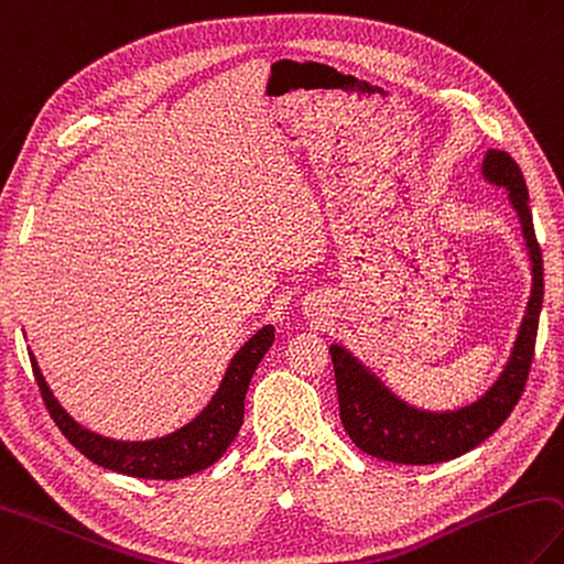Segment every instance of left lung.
Masks as SVG:
<instances>
[{
	"label": "left lung",
	"mask_w": 564,
	"mask_h": 564,
	"mask_svg": "<svg viewBox=\"0 0 564 564\" xmlns=\"http://www.w3.org/2000/svg\"><path fill=\"white\" fill-rule=\"evenodd\" d=\"M484 177L496 187L508 189V199L520 217L532 263V291L513 352L494 387L474 404L454 409V412H424L389 392L345 347L330 345L343 426L352 444L375 458L426 466L464 456L498 432V426L513 412L525 389L532 355H535L542 293H545L542 253L535 239V227H532L528 187L518 162L503 150H488L484 158Z\"/></svg>",
	"instance_id": "1"
}]
</instances>
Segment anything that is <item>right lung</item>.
Returning <instances> with one entry per match:
<instances>
[{
    "mask_svg": "<svg viewBox=\"0 0 564 564\" xmlns=\"http://www.w3.org/2000/svg\"><path fill=\"white\" fill-rule=\"evenodd\" d=\"M271 343L273 325H263L231 357L227 372H224V380L209 399V404L189 424L180 426L177 432L160 438H148V442H116V438L88 432V429L74 422L66 409L58 404V399L51 394L32 352H29V360H32L39 392L44 397L51 419H54L61 434L80 454L98 466L118 470V474L126 476L175 480L212 466L231 446L234 436L239 434L243 422V399H247L249 382L256 367L261 362V357L269 352Z\"/></svg>",
    "mask_w": 564,
    "mask_h": 564,
    "instance_id": "add662e5",
    "label": "right lung"
}]
</instances>
